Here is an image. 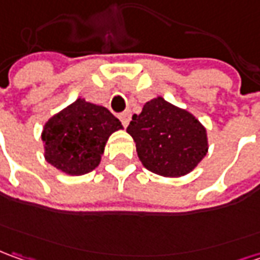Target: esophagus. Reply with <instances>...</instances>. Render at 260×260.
Listing matches in <instances>:
<instances>
[{"label": "esophagus", "instance_id": "34e87169", "mask_svg": "<svg viewBox=\"0 0 260 260\" xmlns=\"http://www.w3.org/2000/svg\"><path fill=\"white\" fill-rule=\"evenodd\" d=\"M119 119H121L122 125H123V126H128V123H129V121H131L129 111H125V112H122L121 115H119Z\"/></svg>", "mask_w": 260, "mask_h": 260}]
</instances>
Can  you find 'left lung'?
Segmentation results:
<instances>
[{"label": "left lung", "mask_w": 260, "mask_h": 260, "mask_svg": "<svg viewBox=\"0 0 260 260\" xmlns=\"http://www.w3.org/2000/svg\"><path fill=\"white\" fill-rule=\"evenodd\" d=\"M126 132L147 170L162 177H181L206 157L207 132L196 116L158 96L134 115Z\"/></svg>", "instance_id": "1"}]
</instances>
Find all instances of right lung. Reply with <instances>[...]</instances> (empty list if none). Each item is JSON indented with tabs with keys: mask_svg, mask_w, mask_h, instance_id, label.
Masks as SVG:
<instances>
[{
	"mask_svg": "<svg viewBox=\"0 0 260 260\" xmlns=\"http://www.w3.org/2000/svg\"><path fill=\"white\" fill-rule=\"evenodd\" d=\"M122 123L106 108L77 99L46 122L41 134L44 158L69 175H83L99 166L108 138Z\"/></svg>",
	"mask_w": 260,
	"mask_h": 260,
	"instance_id": "add662e5",
	"label": "right lung"
}]
</instances>
